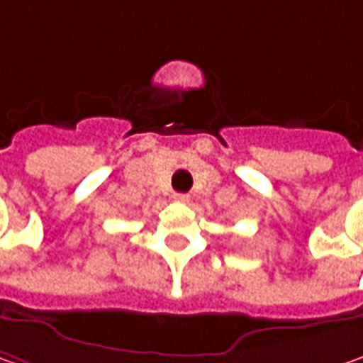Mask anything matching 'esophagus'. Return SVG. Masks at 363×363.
Returning a JSON list of instances; mask_svg holds the SVG:
<instances>
[{
  "instance_id": "1",
  "label": "esophagus",
  "mask_w": 363,
  "mask_h": 363,
  "mask_svg": "<svg viewBox=\"0 0 363 363\" xmlns=\"http://www.w3.org/2000/svg\"><path fill=\"white\" fill-rule=\"evenodd\" d=\"M172 199H174V201H179V203H189V195H182V193H177Z\"/></svg>"
}]
</instances>
